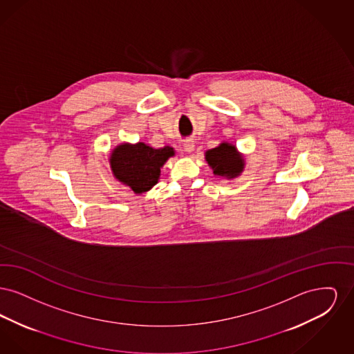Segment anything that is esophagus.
Segmentation results:
<instances>
[{
  "label": "esophagus",
  "mask_w": 354,
  "mask_h": 354,
  "mask_svg": "<svg viewBox=\"0 0 354 354\" xmlns=\"http://www.w3.org/2000/svg\"><path fill=\"white\" fill-rule=\"evenodd\" d=\"M183 149H185V152L194 151V149H195V143H194V140H191V139L185 140V145H183Z\"/></svg>",
  "instance_id": "esophagus-1"
}]
</instances>
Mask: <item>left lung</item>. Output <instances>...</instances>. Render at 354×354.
<instances>
[{"label": "left lung", "instance_id": "left-lung-1", "mask_svg": "<svg viewBox=\"0 0 354 354\" xmlns=\"http://www.w3.org/2000/svg\"><path fill=\"white\" fill-rule=\"evenodd\" d=\"M205 160L214 174L227 179L239 176L244 169V158L234 145L223 142L218 147L205 151Z\"/></svg>", "mask_w": 354, "mask_h": 354}]
</instances>
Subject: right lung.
<instances>
[{
    "instance_id": "obj_1",
    "label": "right lung",
    "mask_w": 354,
    "mask_h": 354,
    "mask_svg": "<svg viewBox=\"0 0 354 354\" xmlns=\"http://www.w3.org/2000/svg\"><path fill=\"white\" fill-rule=\"evenodd\" d=\"M174 155L169 146L153 149L143 142L122 143L110 155V167L120 183L130 187L135 194H143L158 183L160 169Z\"/></svg>"
}]
</instances>
